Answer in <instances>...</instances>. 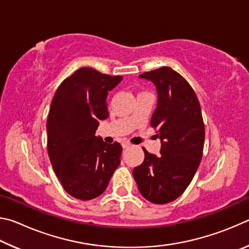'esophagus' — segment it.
Masks as SVG:
<instances>
[{"label":"esophagus","mask_w":249,"mask_h":249,"mask_svg":"<svg viewBox=\"0 0 249 249\" xmlns=\"http://www.w3.org/2000/svg\"><path fill=\"white\" fill-rule=\"evenodd\" d=\"M122 147H123L124 149H126V148H128V147H130V144L128 142H122Z\"/></svg>","instance_id":"obj_1"}]
</instances>
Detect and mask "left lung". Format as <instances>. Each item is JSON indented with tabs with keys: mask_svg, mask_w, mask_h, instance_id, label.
Returning <instances> with one entry per match:
<instances>
[{
	"mask_svg": "<svg viewBox=\"0 0 249 249\" xmlns=\"http://www.w3.org/2000/svg\"><path fill=\"white\" fill-rule=\"evenodd\" d=\"M154 83L157 105L150 124L160 140V156L145 148V159L134 168L141 195L155 204L176 200L184 192L200 165L204 124L199 100L187 80L169 67L142 73Z\"/></svg>",
	"mask_w": 249,
	"mask_h": 249,
	"instance_id": "obj_1",
	"label": "left lung"
}]
</instances>
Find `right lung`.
<instances>
[{
	"label": "right lung",
	"mask_w": 249,
	"mask_h": 249,
	"mask_svg": "<svg viewBox=\"0 0 249 249\" xmlns=\"http://www.w3.org/2000/svg\"><path fill=\"white\" fill-rule=\"evenodd\" d=\"M122 80L84 67L59 86L52 101L48 155L62 187L75 199L102 195L121 162V144H107L95 130L107 119L108 92Z\"/></svg>",
	"instance_id": "1"
}]
</instances>
